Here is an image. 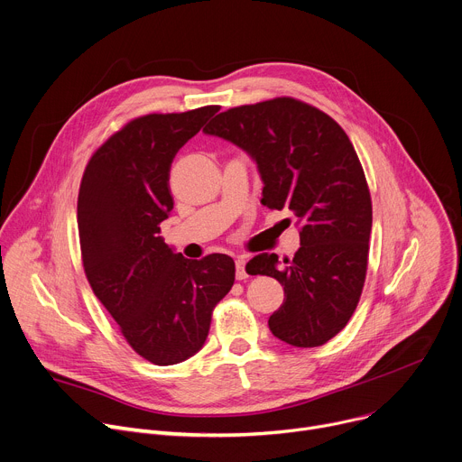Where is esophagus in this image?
Masks as SVG:
<instances>
[{"label": "esophagus", "instance_id": "34e87169", "mask_svg": "<svg viewBox=\"0 0 462 462\" xmlns=\"http://www.w3.org/2000/svg\"><path fill=\"white\" fill-rule=\"evenodd\" d=\"M245 263H246V260H245L243 256L236 260V278H237V280L248 278V274H246V271H245Z\"/></svg>", "mask_w": 462, "mask_h": 462}]
</instances>
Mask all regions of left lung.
Masks as SVG:
<instances>
[{"label": "left lung", "mask_w": 462, "mask_h": 462, "mask_svg": "<svg viewBox=\"0 0 462 462\" xmlns=\"http://www.w3.org/2000/svg\"><path fill=\"white\" fill-rule=\"evenodd\" d=\"M204 133L253 156L263 180L262 204L291 209L300 226L295 258L280 263L262 253L246 263L248 274L283 285L269 329L291 346L328 343L354 315L368 265L372 200L350 138L328 114L292 97L228 108Z\"/></svg>", "instance_id": "1"}]
</instances>
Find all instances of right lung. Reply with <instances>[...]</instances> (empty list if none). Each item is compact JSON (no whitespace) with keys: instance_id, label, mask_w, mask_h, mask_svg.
I'll use <instances>...</instances> for the list:
<instances>
[{"instance_id":"1","label":"right lung","mask_w":462,"mask_h":462,"mask_svg":"<svg viewBox=\"0 0 462 462\" xmlns=\"http://www.w3.org/2000/svg\"><path fill=\"white\" fill-rule=\"evenodd\" d=\"M217 110L129 121L92 154L79 188L80 256L94 295L131 348L160 366L202 348L214 308L236 280L230 256L186 260L160 236L173 209L171 162Z\"/></svg>"}]
</instances>
